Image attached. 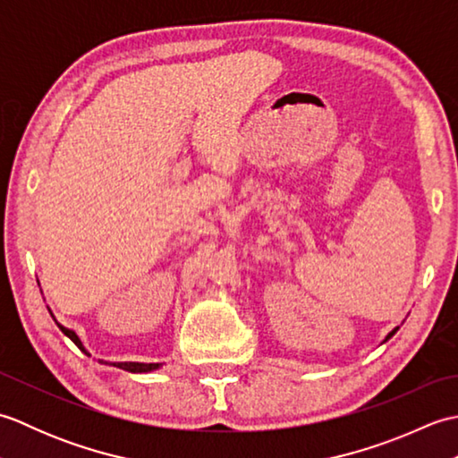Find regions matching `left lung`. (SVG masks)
Returning a JSON list of instances; mask_svg holds the SVG:
<instances>
[{
    "label": "left lung",
    "instance_id": "1",
    "mask_svg": "<svg viewBox=\"0 0 458 458\" xmlns=\"http://www.w3.org/2000/svg\"><path fill=\"white\" fill-rule=\"evenodd\" d=\"M397 330H400V327H395V328H394V330H392V333H390V335H387V336H386V340H390V338H392V336H394V335H395V333H397ZM386 340H384V343H386Z\"/></svg>",
    "mask_w": 458,
    "mask_h": 458
}]
</instances>
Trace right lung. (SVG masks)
I'll return each instance as SVG.
<instances>
[{"label": "right lung", "mask_w": 458, "mask_h": 458, "mask_svg": "<svg viewBox=\"0 0 458 458\" xmlns=\"http://www.w3.org/2000/svg\"><path fill=\"white\" fill-rule=\"evenodd\" d=\"M51 317H53V313H51ZM55 318V317H53ZM55 323H56V318H55ZM58 325V328L63 330V333L72 340V343L79 346L82 352L86 354V356H90V352L89 350L84 348V344L81 343V338H79V335L74 333L72 328H66V327H63L61 323H56ZM98 362H102V364H110V366H115V368H122V369H128V372H133V374H143V372H153V369H159L163 364H145V362H106V360H98Z\"/></svg>", "instance_id": "right-lung-1"}]
</instances>
